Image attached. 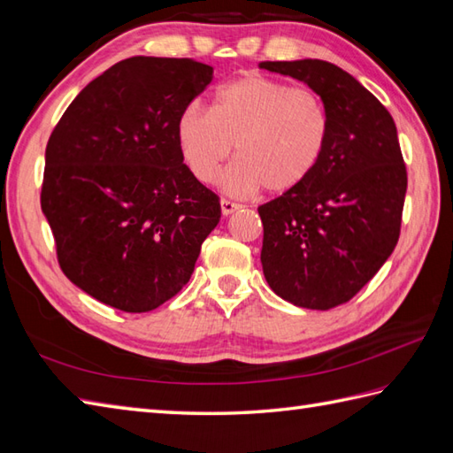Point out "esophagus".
<instances>
[{
  "label": "esophagus",
  "mask_w": 453,
  "mask_h": 453,
  "mask_svg": "<svg viewBox=\"0 0 453 453\" xmlns=\"http://www.w3.org/2000/svg\"><path fill=\"white\" fill-rule=\"evenodd\" d=\"M219 206H222V214H224V216H229V214H234V212H235V210L239 208V204H235V203H231V201H226V198H224V201H222V203H219Z\"/></svg>",
  "instance_id": "1"
}]
</instances>
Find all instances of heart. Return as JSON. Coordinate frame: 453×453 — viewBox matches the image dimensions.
<instances>
[{
    "instance_id": "obj_1",
    "label": "heart",
    "mask_w": 453,
    "mask_h": 453,
    "mask_svg": "<svg viewBox=\"0 0 453 453\" xmlns=\"http://www.w3.org/2000/svg\"><path fill=\"white\" fill-rule=\"evenodd\" d=\"M328 142V115L311 90L262 75H245L218 90L214 108L191 104L177 119L185 165L214 183L231 150L224 187L234 195L299 188L317 170Z\"/></svg>"
}]
</instances>
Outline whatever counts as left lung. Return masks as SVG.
<instances>
[{"mask_svg": "<svg viewBox=\"0 0 453 453\" xmlns=\"http://www.w3.org/2000/svg\"><path fill=\"white\" fill-rule=\"evenodd\" d=\"M322 100L328 142L296 191L258 206L260 262L272 291L296 307L328 311L349 301L392 255L407 172L392 115L363 84L322 59L262 61Z\"/></svg>", "mask_w": 453, "mask_h": 453, "instance_id": "1", "label": "left lung"}]
</instances>
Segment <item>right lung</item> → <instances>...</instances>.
I'll list each match as a JSON object with an SVG mask.
<instances>
[{
	"label": "right lung",
	"mask_w": 453,
	"mask_h": 453,
	"mask_svg": "<svg viewBox=\"0 0 453 453\" xmlns=\"http://www.w3.org/2000/svg\"><path fill=\"white\" fill-rule=\"evenodd\" d=\"M212 79L193 59H123L51 133L42 212L63 274L96 301L149 312L191 278L222 210L183 164L177 119Z\"/></svg>",
	"instance_id": "right-lung-1"
}]
</instances>
